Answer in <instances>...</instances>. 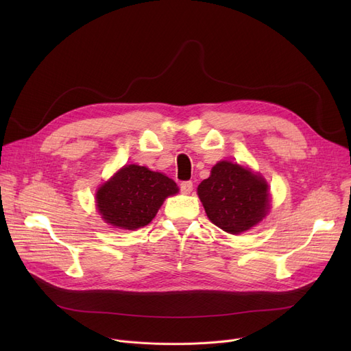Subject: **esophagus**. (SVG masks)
I'll list each match as a JSON object with an SVG mask.
<instances>
[{
  "mask_svg": "<svg viewBox=\"0 0 351 351\" xmlns=\"http://www.w3.org/2000/svg\"><path fill=\"white\" fill-rule=\"evenodd\" d=\"M180 191H182V193L189 195V193L193 191V183H192L191 180L182 182V183H180Z\"/></svg>",
  "mask_w": 351,
  "mask_h": 351,
  "instance_id": "34e87169",
  "label": "esophagus"
}]
</instances>
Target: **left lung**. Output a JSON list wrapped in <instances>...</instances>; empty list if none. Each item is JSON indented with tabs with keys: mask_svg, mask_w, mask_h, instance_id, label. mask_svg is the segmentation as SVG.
<instances>
[{
	"mask_svg": "<svg viewBox=\"0 0 351 351\" xmlns=\"http://www.w3.org/2000/svg\"><path fill=\"white\" fill-rule=\"evenodd\" d=\"M197 195L210 222L239 234L256 226L270 209L269 185L259 173L229 160L217 162Z\"/></svg>",
	"mask_w": 351,
	"mask_h": 351,
	"instance_id": "obj_1",
	"label": "left lung"
}]
</instances>
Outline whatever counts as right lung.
I'll use <instances>...</instances> for the list:
<instances>
[{
  "mask_svg": "<svg viewBox=\"0 0 351 351\" xmlns=\"http://www.w3.org/2000/svg\"><path fill=\"white\" fill-rule=\"evenodd\" d=\"M176 183L160 172L125 165L97 191V208L110 226L135 230L152 222L163 200L176 195Z\"/></svg>",
  "mask_w": 351,
  "mask_h": 351,
  "instance_id": "obj_1",
  "label": "right lung"
}]
</instances>
